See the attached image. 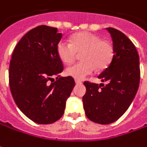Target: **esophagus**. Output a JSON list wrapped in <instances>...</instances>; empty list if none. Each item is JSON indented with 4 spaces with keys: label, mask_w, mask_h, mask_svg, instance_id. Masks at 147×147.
Returning <instances> with one entry per match:
<instances>
[{
    "label": "esophagus",
    "mask_w": 147,
    "mask_h": 147,
    "mask_svg": "<svg viewBox=\"0 0 147 147\" xmlns=\"http://www.w3.org/2000/svg\"><path fill=\"white\" fill-rule=\"evenodd\" d=\"M75 83L76 84H81L82 82L80 80H78V79H75Z\"/></svg>",
    "instance_id": "obj_1"
}]
</instances>
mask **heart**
<instances>
[{
	"label": "heart",
	"instance_id": "b5f03b06",
	"mask_svg": "<svg viewBox=\"0 0 147 147\" xmlns=\"http://www.w3.org/2000/svg\"><path fill=\"white\" fill-rule=\"evenodd\" d=\"M81 52L82 61L65 69L67 75L75 79H83L91 74L95 68L98 70L106 69L113 60L114 49L108 40L101 39L99 35L87 31L74 34L70 38V43L61 40L57 46L58 57L66 65L74 61L76 53Z\"/></svg>",
	"mask_w": 147,
	"mask_h": 147
}]
</instances>
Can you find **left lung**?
I'll return each instance as SVG.
<instances>
[{
	"instance_id": "obj_1",
	"label": "left lung",
	"mask_w": 147,
	"mask_h": 147,
	"mask_svg": "<svg viewBox=\"0 0 147 147\" xmlns=\"http://www.w3.org/2000/svg\"><path fill=\"white\" fill-rule=\"evenodd\" d=\"M113 39L112 61L98 78L108 84L84 82L82 97L86 116L91 121L108 125L117 121L130 106L140 82L139 56L134 44L121 31L108 27Z\"/></svg>"
}]
</instances>
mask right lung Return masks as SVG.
<instances>
[{
    "label": "right lung",
    "instance_id": "add662e5",
    "mask_svg": "<svg viewBox=\"0 0 147 147\" xmlns=\"http://www.w3.org/2000/svg\"><path fill=\"white\" fill-rule=\"evenodd\" d=\"M61 37L57 28L39 26L20 39L12 54L9 69L12 96L22 113L37 124H52L63 116L75 85L70 76L53 78L64 69L57 53Z\"/></svg>",
    "mask_w": 147,
    "mask_h": 147
}]
</instances>
